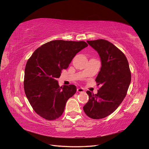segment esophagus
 Listing matches in <instances>:
<instances>
[{"instance_id": "34e87169", "label": "esophagus", "mask_w": 149, "mask_h": 149, "mask_svg": "<svg viewBox=\"0 0 149 149\" xmlns=\"http://www.w3.org/2000/svg\"><path fill=\"white\" fill-rule=\"evenodd\" d=\"M77 91L78 93H84V89L83 88H79L77 89Z\"/></svg>"}]
</instances>
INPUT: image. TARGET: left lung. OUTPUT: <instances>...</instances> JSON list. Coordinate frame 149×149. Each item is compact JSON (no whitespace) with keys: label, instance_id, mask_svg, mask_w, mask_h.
<instances>
[{"label":"left lung","instance_id":"obj_1","mask_svg":"<svg viewBox=\"0 0 149 149\" xmlns=\"http://www.w3.org/2000/svg\"><path fill=\"white\" fill-rule=\"evenodd\" d=\"M87 42L101 58V67L96 78L101 88L95 94L87 91L89 99L83 110L89 118L100 119L112 114L123 102L131 73L127 58L112 43L102 39Z\"/></svg>","mask_w":149,"mask_h":149}]
</instances>
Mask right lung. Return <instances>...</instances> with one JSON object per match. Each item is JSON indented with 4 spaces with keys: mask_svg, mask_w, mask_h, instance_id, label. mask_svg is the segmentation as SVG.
I'll return each instance as SVG.
<instances>
[{
    "mask_svg": "<svg viewBox=\"0 0 149 149\" xmlns=\"http://www.w3.org/2000/svg\"><path fill=\"white\" fill-rule=\"evenodd\" d=\"M88 47L85 42L53 40L33 52L26 63L24 76L26 96L34 111L47 120H55L63 113L66 103L76 91L73 84L60 86L57 81L62 70Z\"/></svg>",
    "mask_w": 149,
    "mask_h": 149,
    "instance_id": "obj_1",
    "label": "right lung"
}]
</instances>
